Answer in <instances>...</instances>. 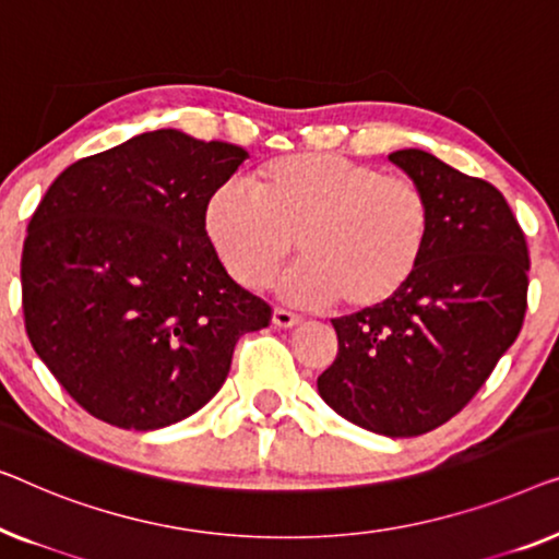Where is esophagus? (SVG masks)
Segmentation results:
<instances>
[{
    "label": "esophagus",
    "instance_id": "esophagus-1",
    "mask_svg": "<svg viewBox=\"0 0 559 559\" xmlns=\"http://www.w3.org/2000/svg\"><path fill=\"white\" fill-rule=\"evenodd\" d=\"M273 324H276L278 329H290V326H296V324H301V317H298V313H290V311H286V309H273Z\"/></svg>",
    "mask_w": 559,
    "mask_h": 559
}]
</instances>
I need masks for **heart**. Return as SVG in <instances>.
Returning <instances> with one entry per match:
<instances>
[{
	"instance_id": "1",
	"label": "heart",
	"mask_w": 559,
	"mask_h": 559,
	"mask_svg": "<svg viewBox=\"0 0 559 559\" xmlns=\"http://www.w3.org/2000/svg\"><path fill=\"white\" fill-rule=\"evenodd\" d=\"M433 212L411 177L336 154H290L265 164L250 190L227 182L204 204V230L225 271L248 288L269 283L298 250L283 281L294 304L340 298L349 311L388 304L420 269Z\"/></svg>"
}]
</instances>
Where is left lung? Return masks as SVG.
I'll return each instance as SVG.
<instances>
[{
	"label": "left lung",
	"mask_w": 559,
	"mask_h": 559,
	"mask_svg": "<svg viewBox=\"0 0 559 559\" xmlns=\"http://www.w3.org/2000/svg\"><path fill=\"white\" fill-rule=\"evenodd\" d=\"M388 159L430 200L426 255L388 304L332 319L340 352L317 388L355 426L411 438L451 420L514 344L526 311L530 253L493 185L423 148Z\"/></svg>",
	"instance_id": "8db88e82"
}]
</instances>
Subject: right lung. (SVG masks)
<instances>
[{
    "label": "right lung",
    "mask_w": 559,
    "mask_h": 559,
    "mask_svg": "<svg viewBox=\"0 0 559 559\" xmlns=\"http://www.w3.org/2000/svg\"><path fill=\"white\" fill-rule=\"evenodd\" d=\"M246 148L177 129L70 164L37 204L22 250L33 349L98 420L156 430L198 413L235 342L271 306L240 288L204 230V204Z\"/></svg>",
    "instance_id": "1"
}]
</instances>
